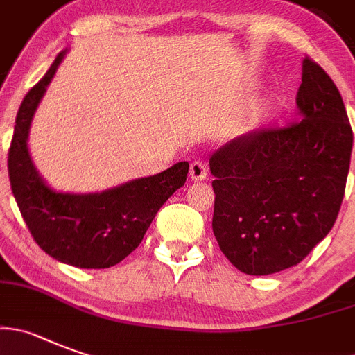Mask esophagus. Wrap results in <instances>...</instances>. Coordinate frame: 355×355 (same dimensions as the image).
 <instances>
[{
    "label": "esophagus",
    "mask_w": 355,
    "mask_h": 355,
    "mask_svg": "<svg viewBox=\"0 0 355 355\" xmlns=\"http://www.w3.org/2000/svg\"><path fill=\"white\" fill-rule=\"evenodd\" d=\"M207 175V165L202 160H195L190 165V178L193 181H202L206 180Z\"/></svg>",
    "instance_id": "obj_1"
}]
</instances>
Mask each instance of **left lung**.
<instances>
[{"label": "left lung", "instance_id": "1", "mask_svg": "<svg viewBox=\"0 0 355 355\" xmlns=\"http://www.w3.org/2000/svg\"><path fill=\"white\" fill-rule=\"evenodd\" d=\"M295 103L291 125L245 133L209 160L214 237L246 275L299 264L340 213L354 135L340 91L310 58Z\"/></svg>", "mask_w": 355, "mask_h": 355}]
</instances>
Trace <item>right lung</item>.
Masks as SVG:
<instances>
[{"label": "right lung", "mask_w": 355, "mask_h": 355, "mask_svg": "<svg viewBox=\"0 0 355 355\" xmlns=\"http://www.w3.org/2000/svg\"><path fill=\"white\" fill-rule=\"evenodd\" d=\"M64 54H58L19 107L8 151L10 184L29 232L47 255L76 268L105 269L141 245L158 209L187 181L188 162L100 193H63L49 187L29 156L28 135Z\"/></svg>", "instance_id": "add662e5"}]
</instances>
